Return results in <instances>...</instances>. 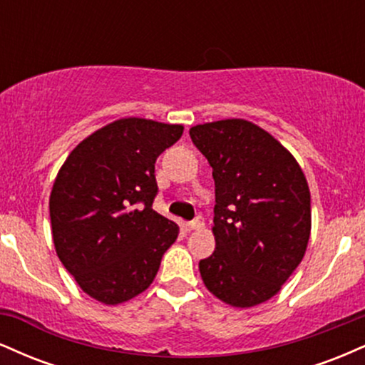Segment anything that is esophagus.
Segmentation results:
<instances>
[{"label": "esophagus", "instance_id": "esophagus-1", "mask_svg": "<svg viewBox=\"0 0 365 365\" xmlns=\"http://www.w3.org/2000/svg\"><path fill=\"white\" fill-rule=\"evenodd\" d=\"M204 226V220L202 217H195L194 221H190V223H187V228L188 230H200Z\"/></svg>", "mask_w": 365, "mask_h": 365}]
</instances>
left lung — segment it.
Returning a JSON list of instances; mask_svg holds the SVG:
<instances>
[{
    "label": "left lung",
    "instance_id": "8db88e82",
    "mask_svg": "<svg viewBox=\"0 0 365 365\" xmlns=\"http://www.w3.org/2000/svg\"><path fill=\"white\" fill-rule=\"evenodd\" d=\"M215 178L216 249L199 262L202 282L232 307L249 309L282 290L311 237V192L297 159L252 121L190 128Z\"/></svg>",
    "mask_w": 365,
    "mask_h": 365
}]
</instances>
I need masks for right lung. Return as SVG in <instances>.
<instances>
[{
	"mask_svg": "<svg viewBox=\"0 0 365 365\" xmlns=\"http://www.w3.org/2000/svg\"><path fill=\"white\" fill-rule=\"evenodd\" d=\"M183 125L120 118L75 148L49 195L58 257L87 295L118 305L148 290L178 225L158 215L154 163Z\"/></svg>",
	"mask_w": 365,
	"mask_h": 365,
	"instance_id": "1",
	"label": "right lung"
}]
</instances>
